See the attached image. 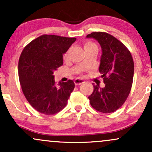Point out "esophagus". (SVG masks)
I'll return each instance as SVG.
<instances>
[{"label": "esophagus", "mask_w": 152, "mask_h": 152, "mask_svg": "<svg viewBox=\"0 0 152 152\" xmlns=\"http://www.w3.org/2000/svg\"><path fill=\"white\" fill-rule=\"evenodd\" d=\"M74 83H75V84L76 85V86H78V85H81L83 83H84V81H83L82 79H79V78H76V79H75Z\"/></svg>", "instance_id": "obj_1"}]
</instances>
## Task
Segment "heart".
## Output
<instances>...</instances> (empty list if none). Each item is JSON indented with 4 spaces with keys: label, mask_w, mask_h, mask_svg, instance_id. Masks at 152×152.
<instances>
[{
    "label": "heart",
    "mask_w": 152,
    "mask_h": 152,
    "mask_svg": "<svg viewBox=\"0 0 152 152\" xmlns=\"http://www.w3.org/2000/svg\"><path fill=\"white\" fill-rule=\"evenodd\" d=\"M94 46H96L95 43L91 42V41H85V43H84V48H85V49H87V48H91V47H94ZM67 56H68V53L66 52V53L64 54V58L66 59V58H67Z\"/></svg>",
    "instance_id": "heart-1"
}]
</instances>
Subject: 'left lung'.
<instances>
[{
	"mask_svg": "<svg viewBox=\"0 0 152 152\" xmlns=\"http://www.w3.org/2000/svg\"><path fill=\"white\" fill-rule=\"evenodd\" d=\"M87 38L98 41L102 48L99 66L105 87L94 85L88 96L90 104L99 112H114L124 104L131 91L134 71L129 50L119 40L106 32H92Z\"/></svg>",
	"mask_w": 152,
	"mask_h": 152,
	"instance_id": "obj_1",
	"label": "left lung"
}]
</instances>
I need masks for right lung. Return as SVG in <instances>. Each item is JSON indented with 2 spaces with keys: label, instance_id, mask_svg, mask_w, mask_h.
I'll return each mask as SVG.
<instances>
[{
  "label": "right lung",
  "instance_id": "add662e5",
  "mask_svg": "<svg viewBox=\"0 0 152 152\" xmlns=\"http://www.w3.org/2000/svg\"><path fill=\"white\" fill-rule=\"evenodd\" d=\"M76 38L44 34L31 41L18 61V77L26 99L38 112L53 115L66 106L75 84L54 81L53 71L63 65V54Z\"/></svg>",
  "mask_w": 152,
  "mask_h": 152
}]
</instances>
